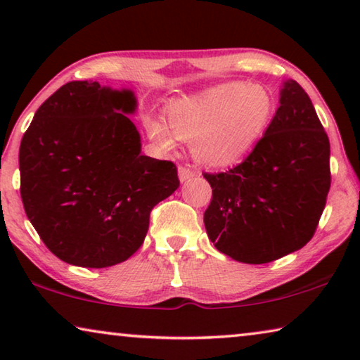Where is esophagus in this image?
Instances as JSON below:
<instances>
[{
    "label": "esophagus",
    "mask_w": 360,
    "mask_h": 360,
    "mask_svg": "<svg viewBox=\"0 0 360 360\" xmlns=\"http://www.w3.org/2000/svg\"><path fill=\"white\" fill-rule=\"evenodd\" d=\"M195 175H196V172L191 167H185V165H180V167H179V179H180V181L191 180Z\"/></svg>",
    "instance_id": "obj_1"
}]
</instances>
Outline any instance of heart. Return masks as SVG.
<instances>
[{"label":"heart","instance_id":"heart-1","mask_svg":"<svg viewBox=\"0 0 360 360\" xmlns=\"http://www.w3.org/2000/svg\"><path fill=\"white\" fill-rule=\"evenodd\" d=\"M274 117V101L262 86L243 82L224 84L169 106L170 125L148 115L149 136L165 149L191 140L198 162L222 169L238 164L262 140Z\"/></svg>","mask_w":360,"mask_h":360}]
</instances>
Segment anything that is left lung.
<instances>
[{
    "label": "left lung",
    "instance_id": "8db88e82",
    "mask_svg": "<svg viewBox=\"0 0 360 360\" xmlns=\"http://www.w3.org/2000/svg\"><path fill=\"white\" fill-rule=\"evenodd\" d=\"M212 199L209 240L238 262L267 264L311 241L330 191V141L314 104L295 80L257 146L226 172L204 174Z\"/></svg>",
    "mask_w": 360,
    "mask_h": 360
}]
</instances>
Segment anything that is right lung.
I'll use <instances>...</instances> for the list:
<instances>
[{
    "instance_id": "obj_1",
    "label": "right lung",
    "mask_w": 360,
    "mask_h": 360,
    "mask_svg": "<svg viewBox=\"0 0 360 360\" xmlns=\"http://www.w3.org/2000/svg\"><path fill=\"white\" fill-rule=\"evenodd\" d=\"M131 90L69 82L33 115L19 149L20 196L60 261L103 269L143 245L149 214L179 188L176 167L141 154Z\"/></svg>"
}]
</instances>
